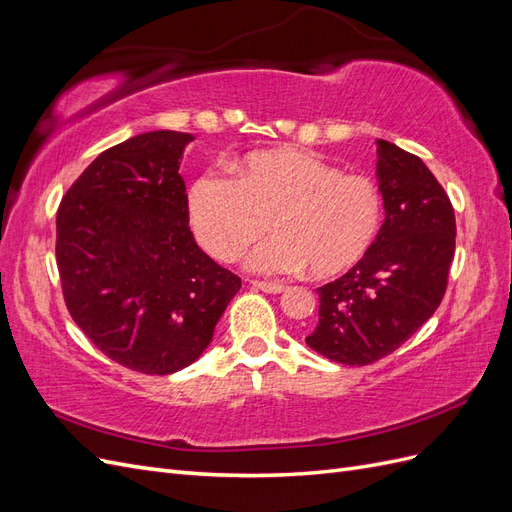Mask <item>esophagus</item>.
<instances>
[{
  "label": "esophagus",
  "mask_w": 512,
  "mask_h": 512,
  "mask_svg": "<svg viewBox=\"0 0 512 512\" xmlns=\"http://www.w3.org/2000/svg\"><path fill=\"white\" fill-rule=\"evenodd\" d=\"M252 286L262 292H269V294H280L286 290L284 284H277V282H252Z\"/></svg>",
  "instance_id": "obj_1"
}]
</instances>
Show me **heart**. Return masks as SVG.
<instances>
[{"label":"heart","instance_id":"heart-1","mask_svg":"<svg viewBox=\"0 0 512 512\" xmlns=\"http://www.w3.org/2000/svg\"><path fill=\"white\" fill-rule=\"evenodd\" d=\"M188 209L215 258H237L271 220L275 235L247 254V267L267 275L307 267L318 277L352 267L378 237L384 211L374 179L305 149L250 153L235 175L205 170L190 185Z\"/></svg>","mask_w":512,"mask_h":512}]
</instances>
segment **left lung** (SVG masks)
<instances>
[{"mask_svg": "<svg viewBox=\"0 0 512 512\" xmlns=\"http://www.w3.org/2000/svg\"><path fill=\"white\" fill-rule=\"evenodd\" d=\"M384 224L365 256L318 288L309 348L342 365H369L395 352L433 316L455 256V211L421 158L378 141Z\"/></svg>", "mask_w": 512, "mask_h": 512, "instance_id": "obj_1", "label": "left lung"}]
</instances>
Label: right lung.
Segmentation results:
<instances>
[{
  "mask_svg": "<svg viewBox=\"0 0 512 512\" xmlns=\"http://www.w3.org/2000/svg\"><path fill=\"white\" fill-rule=\"evenodd\" d=\"M192 134L156 130L102 151L57 209L72 320L108 359L149 376L194 363L241 280L194 241L179 175Z\"/></svg>",
  "mask_w": 512,
  "mask_h": 512,
  "instance_id": "1",
  "label": "right lung"
}]
</instances>
